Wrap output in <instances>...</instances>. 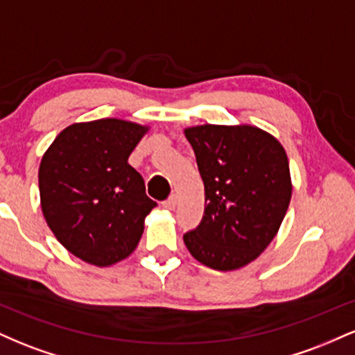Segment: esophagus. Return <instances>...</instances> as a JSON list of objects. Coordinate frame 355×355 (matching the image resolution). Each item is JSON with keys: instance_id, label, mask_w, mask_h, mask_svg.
I'll return each mask as SVG.
<instances>
[{"instance_id": "1", "label": "esophagus", "mask_w": 355, "mask_h": 355, "mask_svg": "<svg viewBox=\"0 0 355 355\" xmlns=\"http://www.w3.org/2000/svg\"><path fill=\"white\" fill-rule=\"evenodd\" d=\"M177 200H178L177 195H170V197L164 202V207L166 210H175V207H177Z\"/></svg>"}]
</instances>
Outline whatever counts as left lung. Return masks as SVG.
I'll use <instances>...</instances> for the list:
<instances>
[{
    "mask_svg": "<svg viewBox=\"0 0 355 355\" xmlns=\"http://www.w3.org/2000/svg\"><path fill=\"white\" fill-rule=\"evenodd\" d=\"M205 187L200 225L183 235L198 262L237 270L274 240L292 197L287 153L252 125L185 128Z\"/></svg>",
    "mask_w": 355,
    "mask_h": 355,
    "instance_id": "8db88e82",
    "label": "left lung"
}]
</instances>
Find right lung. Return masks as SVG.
<instances>
[{
	"instance_id": "add662e5",
	"label": "right lung",
	"mask_w": 355,
	"mask_h": 355,
	"mask_svg": "<svg viewBox=\"0 0 355 355\" xmlns=\"http://www.w3.org/2000/svg\"><path fill=\"white\" fill-rule=\"evenodd\" d=\"M148 126L118 118L73 123L40 164L42 210L58 242L96 267L120 262L135 250L146 215L157 202L146 197L130 153Z\"/></svg>"
}]
</instances>
